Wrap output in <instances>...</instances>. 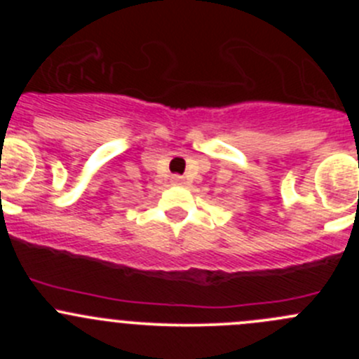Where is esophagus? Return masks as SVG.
Masks as SVG:
<instances>
[{"mask_svg": "<svg viewBox=\"0 0 359 359\" xmlns=\"http://www.w3.org/2000/svg\"><path fill=\"white\" fill-rule=\"evenodd\" d=\"M172 184L173 186H182V184H186V179H184L182 175H172Z\"/></svg>", "mask_w": 359, "mask_h": 359, "instance_id": "esophagus-1", "label": "esophagus"}]
</instances>
